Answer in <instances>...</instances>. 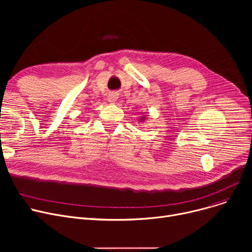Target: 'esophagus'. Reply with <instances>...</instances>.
<instances>
[{"mask_svg":"<svg viewBox=\"0 0 252 252\" xmlns=\"http://www.w3.org/2000/svg\"><path fill=\"white\" fill-rule=\"evenodd\" d=\"M117 99H118V95L116 94V93H111V94L108 96V101L110 103H114Z\"/></svg>","mask_w":252,"mask_h":252,"instance_id":"esophagus-1","label":"esophagus"}]
</instances>
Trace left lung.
Here are the masks:
<instances>
[{"instance_id": "obj_1", "label": "left lung", "mask_w": 252, "mask_h": 252, "mask_svg": "<svg viewBox=\"0 0 252 252\" xmlns=\"http://www.w3.org/2000/svg\"><path fill=\"white\" fill-rule=\"evenodd\" d=\"M146 119H147V117L145 116V115H143V116H141V117H140V121H139V122H142V123H144L145 121H146Z\"/></svg>"}]
</instances>
